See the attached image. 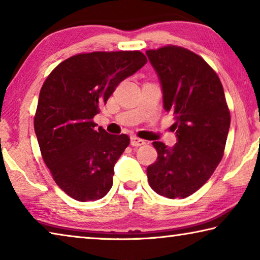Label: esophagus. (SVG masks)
I'll list each match as a JSON object with an SVG mask.
<instances>
[{
	"instance_id": "obj_1",
	"label": "esophagus",
	"mask_w": 260,
	"mask_h": 260,
	"mask_svg": "<svg viewBox=\"0 0 260 260\" xmlns=\"http://www.w3.org/2000/svg\"><path fill=\"white\" fill-rule=\"evenodd\" d=\"M131 144L133 147H140V146H143V144H146V141L142 140V139L136 138V136H132V138H131Z\"/></svg>"
}]
</instances>
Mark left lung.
Wrapping results in <instances>:
<instances>
[{"mask_svg": "<svg viewBox=\"0 0 260 260\" xmlns=\"http://www.w3.org/2000/svg\"><path fill=\"white\" fill-rule=\"evenodd\" d=\"M146 54L177 131L172 148L152 143L158 157L148 166V181L167 199H186L208 181L223 156L231 125L225 93L217 73L190 50L166 46Z\"/></svg>", "mask_w": 260, "mask_h": 260, "instance_id": "8db88e82", "label": "left lung"}]
</instances>
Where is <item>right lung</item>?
<instances>
[{"instance_id":"right-lung-1","label":"right lung","mask_w":260,"mask_h":260,"mask_svg":"<svg viewBox=\"0 0 260 260\" xmlns=\"http://www.w3.org/2000/svg\"><path fill=\"white\" fill-rule=\"evenodd\" d=\"M146 63L140 51L80 54L61 61L43 83L34 131L55 182L72 199L101 200L111 189L114 165L129 138L96 128L93 118Z\"/></svg>"}]
</instances>
